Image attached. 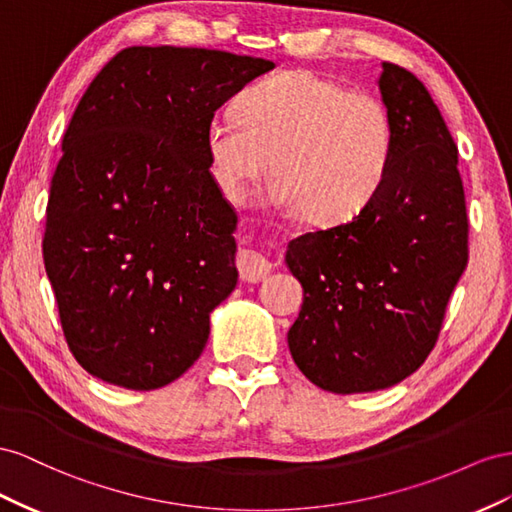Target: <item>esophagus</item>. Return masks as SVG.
Returning <instances> with one entry per match:
<instances>
[{
    "instance_id": "34e87169",
    "label": "esophagus",
    "mask_w": 512,
    "mask_h": 512,
    "mask_svg": "<svg viewBox=\"0 0 512 512\" xmlns=\"http://www.w3.org/2000/svg\"><path fill=\"white\" fill-rule=\"evenodd\" d=\"M272 268H274L272 261H268L264 255H259L255 251H242L238 257L240 279L246 283L264 281L266 276L272 272Z\"/></svg>"
}]
</instances>
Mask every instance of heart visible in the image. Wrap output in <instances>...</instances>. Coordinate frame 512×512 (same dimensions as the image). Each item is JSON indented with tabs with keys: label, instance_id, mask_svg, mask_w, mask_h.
Returning <instances> with one entry per match:
<instances>
[{
	"label": "heart",
	"instance_id": "1",
	"mask_svg": "<svg viewBox=\"0 0 512 512\" xmlns=\"http://www.w3.org/2000/svg\"><path fill=\"white\" fill-rule=\"evenodd\" d=\"M214 180L229 199L270 169L276 208L319 227L345 225L382 191L394 156V122L382 100L313 70L261 79L236 100V118L206 128Z\"/></svg>",
	"mask_w": 512,
	"mask_h": 512
}]
</instances>
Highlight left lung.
<instances>
[{"label": "left lung", "mask_w": 512, "mask_h": 512, "mask_svg": "<svg viewBox=\"0 0 512 512\" xmlns=\"http://www.w3.org/2000/svg\"><path fill=\"white\" fill-rule=\"evenodd\" d=\"M394 122L382 191L354 221L291 240L285 261L304 289L289 352L337 394L390 388L427 360L467 266L457 145L427 87L384 62L377 79Z\"/></svg>", "instance_id": "8db88e82"}]
</instances>
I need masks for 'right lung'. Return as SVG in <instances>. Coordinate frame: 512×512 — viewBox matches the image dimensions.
Wrapping results in <instances>:
<instances>
[{
    "label": "right lung",
    "instance_id": "add662e5",
    "mask_svg": "<svg viewBox=\"0 0 512 512\" xmlns=\"http://www.w3.org/2000/svg\"><path fill=\"white\" fill-rule=\"evenodd\" d=\"M274 64L195 47H128L72 113L42 240L66 343L128 390L171 384L238 283V216L210 173L214 111Z\"/></svg>",
    "mask_w": 512,
    "mask_h": 512
}]
</instances>
